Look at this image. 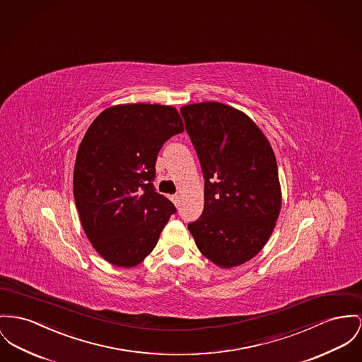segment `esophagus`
Returning <instances> with one entry per match:
<instances>
[{
    "label": "esophagus",
    "mask_w": 362,
    "mask_h": 362,
    "mask_svg": "<svg viewBox=\"0 0 362 362\" xmlns=\"http://www.w3.org/2000/svg\"><path fill=\"white\" fill-rule=\"evenodd\" d=\"M170 199H171V202H173L175 206H180V196H178V194H173Z\"/></svg>",
    "instance_id": "1"
}]
</instances>
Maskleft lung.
I'll list each match as a JSON object with an SVG mask.
<instances>
[{"label": "left lung", "mask_w": 362, "mask_h": 362, "mask_svg": "<svg viewBox=\"0 0 362 362\" xmlns=\"http://www.w3.org/2000/svg\"><path fill=\"white\" fill-rule=\"evenodd\" d=\"M204 177V209L188 223L200 252L229 269L254 258L281 207L274 152L244 112L217 101L181 108Z\"/></svg>", "instance_id": "1"}]
</instances>
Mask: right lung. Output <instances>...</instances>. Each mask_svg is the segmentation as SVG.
Masks as SVG:
<instances>
[{
    "label": "right lung",
    "mask_w": 362,
    "mask_h": 362,
    "mask_svg": "<svg viewBox=\"0 0 362 362\" xmlns=\"http://www.w3.org/2000/svg\"><path fill=\"white\" fill-rule=\"evenodd\" d=\"M182 132L174 107L122 104L104 110L82 139L74 168L75 204L88 239L110 264L143 262L177 211L152 181L162 145Z\"/></svg>",
    "instance_id": "1"
}]
</instances>
